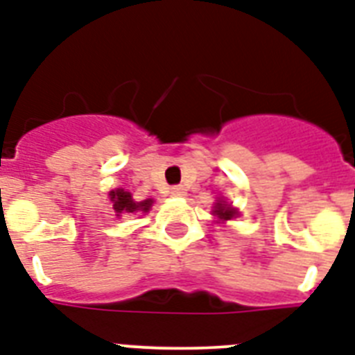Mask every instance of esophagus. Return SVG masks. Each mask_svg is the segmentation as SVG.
Here are the masks:
<instances>
[{"label":"esophagus","instance_id":"34e87169","mask_svg":"<svg viewBox=\"0 0 355 355\" xmlns=\"http://www.w3.org/2000/svg\"><path fill=\"white\" fill-rule=\"evenodd\" d=\"M173 195V197H182L184 193H186V189H184L182 186H175L171 187V191H169Z\"/></svg>","mask_w":355,"mask_h":355}]
</instances>
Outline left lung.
<instances>
[{
    "label": "left lung",
    "mask_w": 355,
    "mask_h": 355,
    "mask_svg": "<svg viewBox=\"0 0 355 355\" xmlns=\"http://www.w3.org/2000/svg\"><path fill=\"white\" fill-rule=\"evenodd\" d=\"M213 213H215L218 218H224V220H227V218H232L237 211H235V209H232L230 206H226V204L217 202V206H215V211Z\"/></svg>",
    "instance_id": "8db88e82"
}]
</instances>
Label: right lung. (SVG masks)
<instances>
[{"label": "right lung", "mask_w": 355, "mask_h": 355, "mask_svg": "<svg viewBox=\"0 0 355 355\" xmlns=\"http://www.w3.org/2000/svg\"><path fill=\"white\" fill-rule=\"evenodd\" d=\"M111 200L114 211L120 215V213H135V211H148L151 207L153 200L148 198V200H142V202H135L131 197V193L123 191V189H114L111 191Z\"/></svg>", "instance_id": "obj_1"}]
</instances>
